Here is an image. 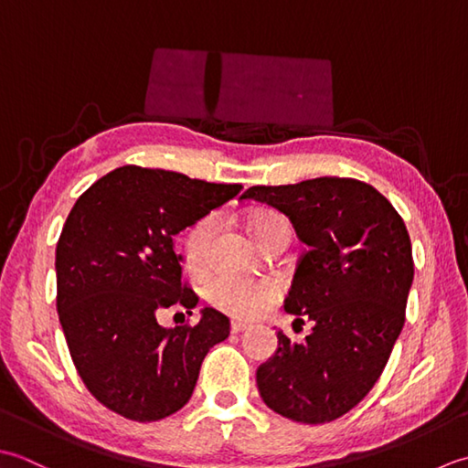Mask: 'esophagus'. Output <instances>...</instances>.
Listing matches in <instances>:
<instances>
[{
  "instance_id": "obj_1",
  "label": "esophagus",
  "mask_w": 468,
  "mask_h": 468,
  "mask_svg": "<svg viewBox=\"0 0 468 468\" xmlns=\"http://www.w3.org/2000/svg\"><path fill=\"white\" fill-rule=\"evenodd\" d=\"M248 329H250V325H246V323H240V321H232V325H230L232 333H244Z\"/></svg>"
}]
</instances>
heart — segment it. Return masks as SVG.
<instances>
[{
    "label": "heart",
    "instance_id": "obj_1",
    "mask_svg": "<svg viewBox=\"0 0 468 468\" xmlns=\"http://www.w3.org/2000/svg\"><path fill=\"white\" fill-rule=\"evenodd\" d=\"M276 224H284L274 212H256L248 218V230L259 238ZM216 232V218L206 216L197 220L184 240V261L187 269L202 271L209 262V246ZM281 281L272 276H242L234 272H220L206 284V297L216 309L236 319H252L261 314L281 294Z\"/></svg>",
    "mask_w": 468,
    "mask_h": 468
}]
</instances>
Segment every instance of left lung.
Masks as SVG:
<instances>
[{
	"label": "left lung",
	"instance_id": "obj_1",
	"mask_svg": "<svg viewBox=\"0 0 468 468\" xmlns=\"http://www.w3.org/2000/svg\"><path fill=\"white\" fill-rule=\"evenodd\" d=\"M240 199L289 216L301 254L284 311L313 321L304 343L276 333L279 347L256 369L264 404L303 424L337 420L384 371L404 327L414 279L412 244L396 207L351 177L254 186Z\"/></svg>",
	"mask_w": 468,
	"mask_h": 468
}]
</instances>
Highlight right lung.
Listing matches in <instances>:
<instances>
[{
	"label": "right lung",
	"mask_w": 468,
	"mask_h": 468,
	"mask_svg": "<svg viewBox=\"0 0 468 468\" xmlns=\"http://www.w3.org/2000/svg\"><path fill=\"white\" fill-rule=\"evenodd\" d=\"M165 169L122 165L76 199L56 244V309L89 392L135 422L176 414L192 398L209 347L230 321L204 309L197 325L161 327L197 294L181 282L174 236L240 194Z\"/></svg>",
	"instance_id": "1"
}]
</instances>
